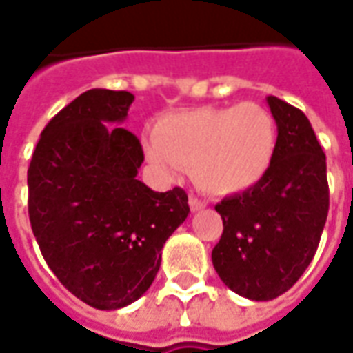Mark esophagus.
I'll return each instance as SVG.
<instances>
[{
  "instance_id": "1",
  "label": "esophagus",
  "mask_w": 353,
  "mask_h": 353,
  "mask_svg": "<svg viewBox=\"0 0 353 353\" xmlns=\"http://www.w3.org/2000/svg\"><path fill=\"white\" fill-rule=\"evenodd\" d=\"M189 206H191L192 212H199V210H202V208H206V202H204V200H200L199 196L191 194V196H189Z\"/></svg>"
}]
</instances>
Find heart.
I'll return each mask as SVG.
<instances>
[{"mask_svg":"<svg viewBox=\"0 0 353 353\" xmlns=\"http://www.w3.org/2000/svg\"><path fill=\"white\" fill-rule=\"evenodd\" d=\"M276 149V121L255 101L162 117L154 126V139L145 141L153 164L168 174L179 166L191 168L194 183L214 196L255 187L268 174Z\"/></svg>","mask_w":353,"mask_h":353,"instance_id":"heart-1","label":"heart"}]
</instances>
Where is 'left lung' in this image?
Returning <instances> with one entry per match:
<instances>
[{
  "instance_id": "left-lung-1",
  "label": "left lung",
  "mask_w": 353,
  "mask_h": 353,
  "mask_svg": "<svg viewBox=\"0 0 353 353\" xmlns=\"http://www.w3.org/2000/svg\"><path fill=\"white\" fill-rule=\"evenodd\" d=\"M278 149L268 174L244 192L223 199L221 240L212 261L229 289L272 301L303 276L316 255L329 212L325 153L301 109L266 98Z\"/></svg>"
}]
</instances>
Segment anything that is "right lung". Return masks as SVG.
<instances>
[{
	"mask_svg": "<svg viewBox=\"0 0 353 353\" xmlns=\"http://www.w3.org/2000/svg\"><path fill=\"white\" fill-rule=\"evenodd\" d=\"M134 96L92 88L52 117L28 168V214L49 268L98 310H117L151 288L161 250L189 215L181 187L141 183L139 139L123 123Z\"/></svg>",
	"mask_w": 353,
	"mask_h": 353,
	"instance_id": "obj_1",
	"label": "right lung"
}]
</instances>
